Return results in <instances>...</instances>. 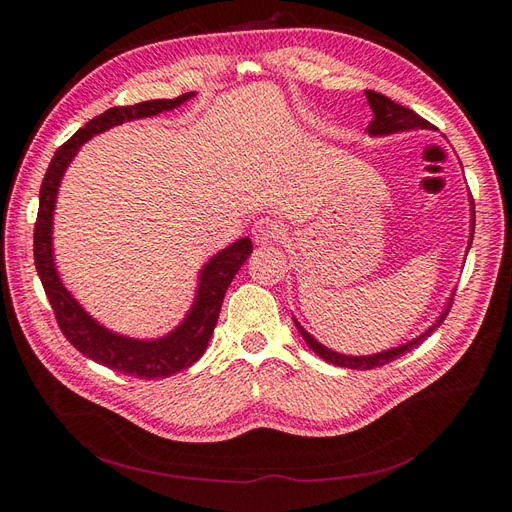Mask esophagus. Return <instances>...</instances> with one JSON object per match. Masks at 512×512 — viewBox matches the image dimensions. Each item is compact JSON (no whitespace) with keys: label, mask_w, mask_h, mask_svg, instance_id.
<instances>
[{"label":"esophagus","mask_w":512,"mask_h":512,"mask_svg":"<svg viewBox=\"0 0 512 512\" xmlns=\"http://www.w3.org/2000/svg\"><path fill=\"white\" fill-rule=\"evenodd\" d=\"M284 235V228L282 224L277 220H271V218H262L254 224L252 228V239L256 245H271V243H277L282 239Z\"/></svg>","instance_id":"1"}]
</instances>
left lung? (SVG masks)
<instances>
[{"label":"left lung","instance_id":"obj_1","mask_svg":"<svg viewBox=\"0 0 512 512\" xmlns=\"http://www.w3.org/2000/svg\"><path fill=\"white\" fill-rule=\"evenodd\" d=\"M365 96H367L369 108H371V111H374V119H371L369 128H367L369 136H391V134H397V132H410V130H431V123L425 121L421 115H416L414 111H410V108L401 106V104L393 102L391 98H386V96L378 94V91H365ZM470 215H472V220H470V241H468V250H470L472 239H474V203H472V196H470ZM466 256H468V254H466ZM453 294H455V292H453ZM453 294H451V297H448V301H446L444 309L440 312V316H438L436 320H433L431 327H427L421 335H416L414 339H410V342L399 344V346H395V348L382 350V352H374V354H363V356L342 354V352H335V350L327 348L324 344H320L312 333H307V331L301 327V322H299L297 318H292V320H294V327H297L299 333L303 335L305 344H307L309 348H312V350L320 356V359H324V361L331 363V365H337V367H348V369H374V367H382V365H386V363H391V361L399 359L401 354L410 352V350L416 348V346H421V344L425 342V339L444 322V318H446V314H448V309H451V303H453Z\"/></svg>","mask_w":512,"mask_h":512}]
</instances>
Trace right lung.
Listing matches in <instances>:
<instances>
[{
  "instance_id": "right-lung-1",
  "label": "right lung",
  "mask_w": 512,
  "mask_h": 512,
  "mask_svg": "<svg viewBox=\"0 0 512 512\" xmlns=\"http://www.w3.org/2000/svg\"><path fill=\"white\" fill-rule=\"evenodd\" d=\"M194 96V91H190V94L173 100H147L134 106L108 108L106 113L87 121L70 141L55 151L40 185V207L34 228V260L59 329L87 359L136 378H168L181 369H188L205 354L215 322L220 318L224 294L232 277L237 275L247 256L252 254V241L250 237H241L209 258L207 265L198 273V288L192 307L173 331L153 339L121 335L106 329L104 324L85 312V307L72 297V292L61 282L53 256V213L57 192L68 164L89 138L121 126L126 121L173 111V108L185 104Z\"/></svg>"
}]
</instances>
